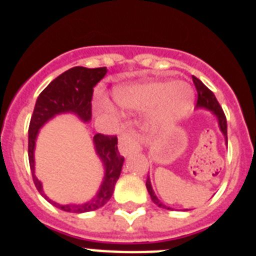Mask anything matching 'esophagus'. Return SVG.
Instances as JSON below:
<instances>
[{
  "mask_svg": "<svg viewBox=\"0 0 256 256\" xmlns=\"http://www.w3.org/2000/svg\"><path fill=\"white\" fill-rule=\"evenodd\" d=\"M119 151L122 155L126 156L130 152L140 151V144L130 133H122L119 137Z\"/></svg>",
  "mask_w": 256,
  "mask_h": 256,
  "instance_id": "34e87169",
  "label": "esophagus"
}]
</instances>
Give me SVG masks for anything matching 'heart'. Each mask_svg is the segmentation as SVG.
I'll list each match as a JSON object with an SVG mask.
<instances>
[{"label":"heart","instance_id":"1","mask_svg":"<svg viewBox=\"0 0 256 256\" xmlns=\"http://www.w3.org/2000/svg\"><path fill=\"white\" fill-rule=\"evenodd\" d=\"M114 98L122 108L132 110L155 108L151 122L156 126H164L187 114L194 101V92L184 82L151 80L115 88Z\"/></svg>","mask_w":256,"mask_h":256}]
</instances>
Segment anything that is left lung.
I'll return each mask as SVG.
<instances>
[{
	"label": "left lung",
	"instance_id": "obj_1",
	"mask_svg": "<svg viewBox=\"0 0 256 256\" xmlns=\"http://www.w3.org/2000/svg\"><path fill=\"white\" fill-rule=\"evenodd\" d=\"M192 80H194V84L196 87V91H198V104H196V108H205L208 110L216 115V119H218L219 128H220L222 133L224 134L226 142H227V119H226L224 112L222 106L219 105L218 100L216 98L214 94L210 91L209 88L201 82L200 79L196 78V76H192ZM146 187H148V191L151 196V200L154 201V204H156L159 208H162V209H170L169 206L164 205L162 202H160V200L156 198V195L154 194L152 186H151L150 178L148 177V180H146Z\"/></svg>",
	"mask_w": 256,
	"mask_h": 256
}]
</instances>
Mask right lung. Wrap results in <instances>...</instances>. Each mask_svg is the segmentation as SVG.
<instances>
[{"label": "right lung", "mask_w": 256, "mask_h": 256, "mask_svg": "<svg viewBox=\"0 0 256 256\" xmlns=\"http://www.w3.org/2000/svg\"><path fill=\"white\" fill-rule=\"evenodd\" d=\"M108 73L106 68L88 69L83 66H74L66 70L55 78L40 92L34 112L30 118L28 137V156L30 165L32 177L38 192L54 206L69 212H86L100 209L110 200L114 192L116 180L120 176L124 158L118 151L116 136H106L97 133L94 136V144L97 155L102 160L105 176L102 184L92 200L84 204H66L61 205L52 201L44 195L42 183L34 174V146L36 138L40 126L46 124L50 119L62 112H73L83 122H90L92 116V96L94 87L100 82Z\"/></svg>", "instance_id": "right-lung-1"}]
</instances>
